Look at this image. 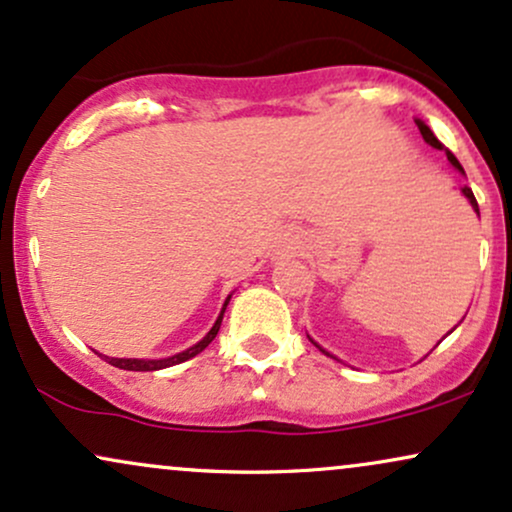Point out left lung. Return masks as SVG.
Listing matches in <instances>:
<instances>
[{"instance_id":"obj_1","label":"left lung","mask_w":512,"mask_h":512,"mask_svg":"<svg viewBox=\"0 0 512 512\" xmlns=\"http://www.w3.org/2000/svg\"><path fill=\"white\" fill-rule=\"evenodd\" d=\"M417 126H419V131H422V136H424V141L426 143H429V146H434V148H438V150H441L443 148V143L441 141H438V138L434 136V131H431L429 129V126H426L424 122H419V119H417ZM446 153H448V160H450V165H453L455 167V170H460L462 174H465V170H462V165H460V162H458V158H455V155L453 153H450V150H446ZM462 194H465V198H467V201H470L472 203V208H474V213H477L479 215V206H477V198H474V194H472V189H470V186H462ZM311 340V338H309ZM311 342H314V340H311ZM314 345H316V342H314ZM318 347V350H321L323 354H328L326 350H323V347L321 345H316ZM328 357H333V354H328ZM335 359V357H333Z\"/></svg>"}]
</instances>
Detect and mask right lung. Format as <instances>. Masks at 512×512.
Returning a JSON list of instances; mask_svg holds the SVG:
<instances>
[{
  "instance_id": "1",
  "label": "right lung",
  "mask_w": 512,
  "mask_h": 512,
  "mask_svg": "<svg viewBox=\"0 0 512 512\" xmlns=\"http://www.w3.org/2000/svg\"><path fill=\"white\" fill-rule=\"evenodd\" d=\"M227 304H230V297L225 299V304H222V311L218 316V321H215V326L208 330V335L203 338L201 342H196L194 347H189V350L174 354V357H167V359H114V357H105L107 362H110L112 366H117V369H126V371H158V369H167V366H174V364H182L186 362V359L196 357L198 352H203L206 347L210 345V342L215 340V335H218L220 330V323H222V316H225V309Z\"/></svg>"
}]
</instances>
